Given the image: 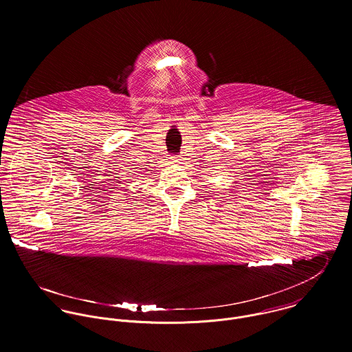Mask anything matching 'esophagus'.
<instances>
[{"instance_id":"esophagus-1","label":"esophagus","mask_w":352,"mask_h":352,"mask_svg":"<svg viewBox=\"0 0 352 352\" xmlns=\"http://www.w3.org/2000/svg\"><path fill=\"white\" fill-rule=\"evenodd\" d=\"M169 160H170L172 164H173V162H180V158H177V157H169Z\"/></svg>"}]
</instances>
